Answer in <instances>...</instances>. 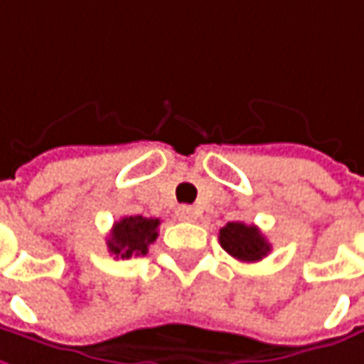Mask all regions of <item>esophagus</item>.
Returning a JSON list of instances; mask_svg holds the SVG:
<instances>
[{
    "instance_id": "obj_1",
    "label": "esophagus",
    "mask_w": 364,
    "mask_h": 364,
    "mask_svg": "<svg viewBox=\"0 0 364 364\" xmlns=\"http://www.w3.org/2000/svg\"><path fill=\"white\" fill-rule=\"evenodd\" d=\"M177 216L181 218V220H196V208H191V206H181L179 210H177Z\"/></svg>"
}]
</instances>
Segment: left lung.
<instances>
[{
    "label": "left lung",
    "instance_id": "8db88e82",
    "mask_svg": "<svg viewBox=\"0 0 364 364\" xmlns=\"http://www.w3.org/2000/svg\"><path fill=\"white\" fill-rule=\"evenodd\" d=\"M218 242L227 254H231L242 262L262 260L271 252V244L264 240L260 229L256 225H246L240 220L227 223L218 231Z\"/></svg>",
    "mask_w": 364,
    "mask_h": 364
}]
</instances>
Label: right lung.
<instances>
[{
    "label": "right lung",
    "mask_w": 364,
    "mask_h": 364,
    "mask_svg": "<svg viewBox=\"0 0 364 364\" xmlns=\"http://www.w3.org/2000/svg\"><path fill=\"white\" fill-rule=\"evenodd\" d=\"M158 218H146L141 215L124 216L116 220L110 237L108 250L114 254V258H131V256H144L148 254V246L158 237Z\"/></svg>",
    "instance_id": "add662e5"
}]
</instances>
